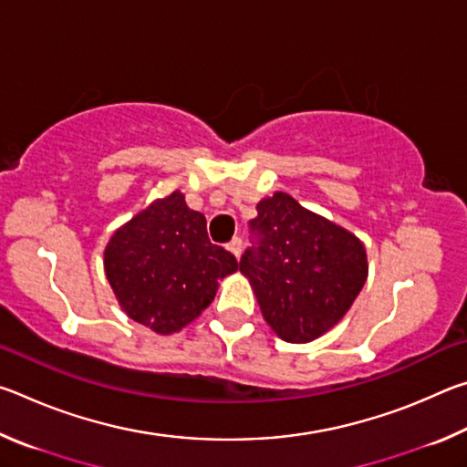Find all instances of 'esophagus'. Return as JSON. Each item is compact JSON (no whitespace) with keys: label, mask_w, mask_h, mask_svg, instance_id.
<instances>
[{"label":"esophagus","mask_w":467,"mask_h":467,"mask_svg":"<svg viewBox=\"0 0 467 467\" xmlns=\"http://www.w3.org/2000/svg\"><path fill=\"white\" fill-rule=\"evenodd\" d=\"M226 247H228V251H231L236 259L241 257V253H243V241L239 239V236H234V239H233L231 243H228Z\"/></svg>","instance_id":"1"}]
</instances>
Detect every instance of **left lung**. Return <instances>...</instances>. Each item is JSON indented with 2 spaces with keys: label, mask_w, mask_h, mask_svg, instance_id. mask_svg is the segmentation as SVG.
<instances>
[{
  "label": "left lung",
  "mask_w": 467,
  "mask_h": 467,
  "mask_svg": "<svg viewBox=\"0 0 467 467\" xmlns=\"http://www.w3.org/2000/svg\"><path fill=\"white\" fill-rule=\"evenodd\" d=\"M249 226L255 247L239 265L264 319L284 342H313L344 317L365 286V244L284 192L259 202Z\"/></svg>",
  "instance_id": "obj_1"
}]
</instances>
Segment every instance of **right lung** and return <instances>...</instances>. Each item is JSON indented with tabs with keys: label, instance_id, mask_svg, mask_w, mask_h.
<instances>
[{
	"label": "right lung",
	"instance_id": "add662e5",
	"mask_svg": "<svg viewBox=\"0 0 467 467\" xmlns=\"http://www.w3.org/2000/svg\"><path fill=\"white\" fill-rule=\"evenodd\" d=\"M239 270L233 253L212 244L205 216L172 192L117 228L105 274L130 319L169 336L202 315L218 282Z\"/></svg>",
	"mask_w": 467,
	"mask_h": 467
}]
</instances>
